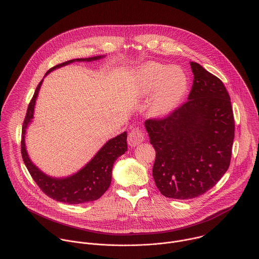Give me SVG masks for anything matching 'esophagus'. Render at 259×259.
Segmentation results:
<instances>
[{"mask_svg": "<svg viewBox=\"0 0 259 259\" xmlns=\"http://www.w3.org/2000/svg\"><path fill=\"white\" fill-rule=\"evenodd\" d=\"M144 140V134L138 128H134L128 135V144L131 147L138 146Z\"/></svg>", "mask_w": 259, "mask_h": 259, "instance_id": "esophagus-1", "label": "esophagus"}]
</instances>
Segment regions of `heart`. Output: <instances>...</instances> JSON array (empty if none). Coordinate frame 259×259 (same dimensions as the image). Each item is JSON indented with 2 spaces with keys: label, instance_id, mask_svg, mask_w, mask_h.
<instances>
[{
  "label": "heart",
  "instance_id": "heart-1",
  "mask_svg": "<svg viewBox=\"0 0 259 259\" xmlns=\"http://www.w3.org/2000/svg\"><path fill=\"white\" fill-rule=\"evenodd\" d=\"M136 78L141 96H147L155 91L150 109L157 117L166 116L179 107L189 84L184 69L157 62H149L139 67Z\"/></svg>",
  "mask_w": 259,
  "mask_h": 259
}]
</instances>
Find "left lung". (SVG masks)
Instances as JSON below:
<instances>
[{
	"instance_id": "1",
	"label": "left lung",
	"mask_w": 259,
	"mask_h": 259,
	"mask_svg": "<svg viewBox=\"0 0 259 259\" xmlns=\"http://www.w3.org/2000/svg\"><path fill=\"white\" fill-rule=\"evenodd\" d=\"M194 82L188 101L161 120H146L156 157L152 176L160 193L189 200L212 189L227 171L234 140V117L223 82L191 62Z\"/></svg>"
}]
</instances>
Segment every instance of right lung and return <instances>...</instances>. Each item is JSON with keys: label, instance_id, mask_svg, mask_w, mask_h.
<instances>
[{"label": "right lung", "instance_id": "add662e5", "mask_svg": "<svg viewBox=\"0 0 259 259\" xmlns=\"http://www.w3.org/2000/svg\"><path fill=\"white\" fill-rule=\"evenodd\" d=\"M104 57L105 55H98L89 58H75L67 60L50 68L45 73L44 77L54 69L69 63L75 61L90 62L102 59ZM44 77L36 88L34 96L28 106L27 114L22 127L21 152L24 163L38 187L51 199L66 204H81L96 201L105 194L111 185L114 162L118 157L127 151V132L125 131L108 140L94 155V157L76 172L63 178H55L46 175L33 163L29 157L25 143L26 131L33 121L36 100Z\"/></svg>", "mask_w": 259, "mask_h": 259}]
</instances>
